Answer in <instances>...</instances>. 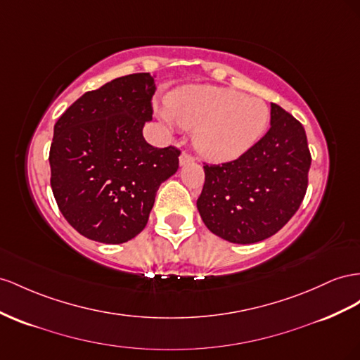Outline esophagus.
<instances>
[{"label":"esophagus","mask_w":360,"mask_h":360,"mask_svg":"<svg viewBox=\"0 0 360 360\" xmlns=\"http://www.w3.org/2000/svg\"><path fill=\"white\" fill-rule=\"evenodd\" d=\"M191 162H193L192 154H189L188 151H183L180 154V165H186V163H191Z\"/></svg>","instance_id":"obj_1"}]
</instances>
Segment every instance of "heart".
I'll return each instance as SVG.
<instances>
[{"label":"heart","mask_w":360,"mask_h":360,"mask_svg":"<svg viewBox=\"0 0 360 360\" xmlns=\"http://www.w3.org/2000/svg\"><path fill=\"white\" fill-rule=\"evenodd\" d=\"M159 118L172 127L193 130V145L210 162L235 160L247 153L269 122V108L257 96L235 89L191 84L167 96Z\"/></svg>","instance_id":"obj_1"}]
</instances>
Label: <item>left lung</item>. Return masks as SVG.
<instances>
[{
  "mask_svg": "<svg viewBox=\"0 0 360 360\" xmlns=\"http://www.w3.org/2000/svg\"><path fill=\"white\" fill-rule=\"evenodd\" d=\"M310 151L304 127L271 103V127L236 160L204 165L197 207L206 227L233 244H255L294 217L307 191Z\"/></svg>",
  "mask_w": 360,
  "mask_h": 360,
  "instance_id": "8db88e82",
  "label": "left lung"
}]
</instances>
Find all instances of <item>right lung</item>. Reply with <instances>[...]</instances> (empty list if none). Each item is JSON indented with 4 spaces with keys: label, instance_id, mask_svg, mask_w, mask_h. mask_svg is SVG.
Returning a JSON list of instances; mask_svg holds the SVG:
<instances>
[{
    "label": "right lung",
    "instance_id": "add662e5",
    "mask_svg": "<svg viewBox=\"0 0 360 360\" xmlns=\"http://www.w3.org/2000/svg\"><path fill=\"white\" fill-rule=\"evenodd\" d=\"M154 92L148 72L124 75L82 95L54 125V198L65 219L92 240L122 244L139 235L159 186L179 169L180 150L143 139Z\"/></svg>",
    "mask_w": 360,
    "mask_h": 360
}]
</instances>
